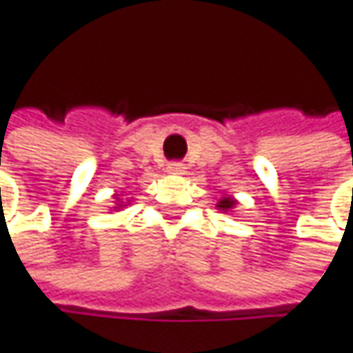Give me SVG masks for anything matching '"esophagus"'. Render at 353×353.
<instances>
[{"mask_svg": "<svg viewBox=\"0 0 353 353\" xmlns=\"http://www.w3.org/2000/svg\"><path fill=\"white\" fill-rule=\"evenodd\" d=\"M165 172H168V174H174V176H179V174L185 172V165H183L181 161H170L168 168H165Z\"/></svg>", "mask_w": 353, "mask_h": 353, "instance_id": "34e87169", "label": "esophagus"}]
</instances>
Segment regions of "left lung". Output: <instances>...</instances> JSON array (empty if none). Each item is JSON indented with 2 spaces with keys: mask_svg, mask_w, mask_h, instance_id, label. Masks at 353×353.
I'll list each match as a JSON object with an SVG mask.
<instances>
[{
  "mask_svg": "<svg viewBox=\"0 0 353 353\" xmlns=\"http://www.w3.org/2000/svg\"><path fill=\"white\" fill-rule=\"evenodd\" d=\"M234 205H236V199L232 196H223L218 201V210H221V212H232Z\"/></svg>",
  "mask_w": 353,
  "mask_h": 353,
  "instance_id": "1",
  "label": "left lung"
}]
</instances>
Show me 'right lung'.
<instances>
[{
  "label": "right lung",
  "instance_id": "1",
  "mask_svg": "<svg viewBox=\"0 0 353 353\" xmlns=\"http://www.w3.org/2000/svg\"><path fill=\"white\" fill-rule=\"evenodd\" d=\"M121 203H123V201H121ZM121 203H119V205H121Z\"/></svg>",
  "mask_w": 353,
  "mask_h": 353
}]
</instances>
